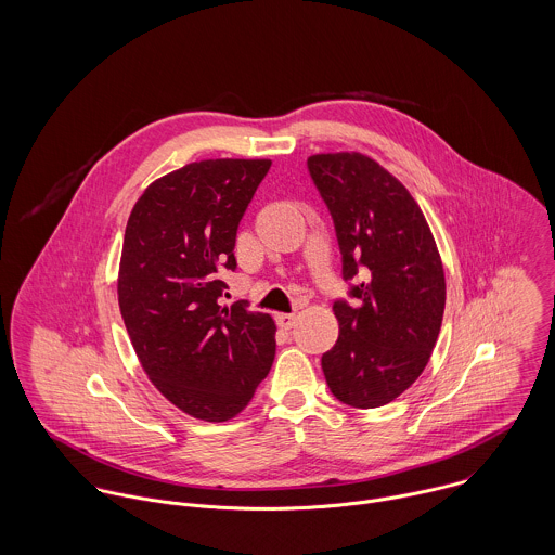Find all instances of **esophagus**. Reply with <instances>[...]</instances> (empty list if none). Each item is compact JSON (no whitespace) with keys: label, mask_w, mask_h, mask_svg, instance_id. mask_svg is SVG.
I'll list each match as a JSON object with an SVG mask.
<instances>
[{"label":"esophagus","mask_w":555,"mask_h":555,"mask_svg":"<svg viewBox=\"0 0 555 555\" xmlns=\"http://www.w3.org/2000/svg\"><path fill=\"white\" fill-rule=\"evenodd\" d=\"M275 320H278V324H280L282 328H293L295 322H297V314H278Z\"/></svg>","instance_id":"esophagus-1"}]
</instances>
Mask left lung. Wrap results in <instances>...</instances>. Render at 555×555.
<instances>
[{"mask_svg": "<svg viewBox=\"0 0 555 555\" xmlns=\"http://www.w3.org/2000/svg\"><path fill=\"white\" fill-rule=\"evenodd\" d=\"M308 166L335 222L344 278L365 275L354 306H333L339 337L322 372L341 403L378 408L429 363L447 299L442 258L418 203L376 159L337 152Z\"/></svg>", "mask_w": 555, "mask_h": 555, "instance_id": "8db88e82", "label": "left lung"}]
</instances>
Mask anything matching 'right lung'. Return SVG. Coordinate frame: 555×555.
<instances>
[{"label":"right lung","mask_w":555,"mask_h":555,"mask_svg":"<svg viewBox=\"0 0 555 555\" xmlns=\"http://www.w3.org/2000/svg\"><path fill=\"white\" fill-rule=\"evenodd\" d=\"M271 159L190 162L134 203L119 260L117 297L134 352L181 412L224 423L264 380L275 322L243 304L220 306L222 269H235L237 227Z\"/></svg>","instance_id":"add662e5"}]
</instances>
